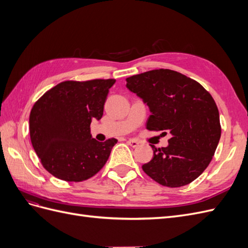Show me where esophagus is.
Instances as JSON below:
<instances>
[{
  "instance_id": "esophagus-1",
  "label": "esophagus",
  "mask_w": 248,
  "mask_h": 248,
  "mask_svg": "<svg viewBox=\"0 0 248 248\" xmlns=\"http://www.w3.org/2000/svg\"><path fill=\"white\" fill-rule=\"evenodd\" d=\"M127 144H128L132 148H137L139 146V141L136 140H127Z\"/></svg>"
}]
</instances>
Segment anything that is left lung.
<instances>
[{
	"instance_id": "1",
	"label": "left lung",
	"mask_w": 248,
	"mask_h": 248,
	"mask_svg": "<svg viewBox=\"0 0 248 248\" xmlns=\"http://www.w3.org/2000/svg\"><path fill=\"white\" fill-rule=\"evenodd\" d=\"M126 87L151 111L150 131L168 132L169 146L153 149L142 170L168 187L191 183L211 162L221 134L219 112L212 96L197 80L170 69H155L126 78Z\"/></svg>"
}]
</instances>
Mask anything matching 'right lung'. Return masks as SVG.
<instances>
[{"label":"right lung","mask_w":248,"mask_h":248,"mask_svg":"<svg viewBox=\"0 0 248 248\" xmlns=\"http://www.w3.org/2000/svg\"><path fill=\"white\" fill-rule=\"evenodd\" d=\"M116 79L62 81L35 102L30 114V138L43 168L58 179L80 182L108 161L116 139L100 142L90 125L100 120Z\"/></svg>","instance_id":"1"}]
</instances>
